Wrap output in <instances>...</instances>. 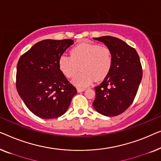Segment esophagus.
Listing matches in <instances>:
<instances>
[{
  "instance_id": "34e87169",
  "label": "esophagus",
  "mask_w": 161,
  "mask_h": 161,
  "mask_svg": "<svg viewBox=\"0 0 161 161\" xmlns=\"http://www.w3.org/2000/svg\"><path fill=\"white\" fill-rule=\"evenodd\" d=\"M77 92H83L84 90H86V88H83V87H77Z\"/></svg>"
}]
</instances>
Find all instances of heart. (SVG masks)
Returning <instances> with one entry per match:
<instances>
[{"label":"heart","instance_id":"1","mask_svg":"<svg viewBox=\"0 0 161 161\" xmlns=\"http://www.w3.org/2000/svg\"><path fill=\"white\" fill-rule=\"evenodd\" d=\"M70 53L71 56H60L58 66L67 78L73 77L80 67L81 71L72 80L78 87H85L95 80H103L112 69V52L106 46L83 42L74 47Z\"/></svg>","mask_w":161,"mask_h":161}]
</instances>
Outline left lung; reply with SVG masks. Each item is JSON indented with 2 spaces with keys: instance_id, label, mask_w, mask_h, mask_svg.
<instances>
[{
  "instance_id": "1",
  "label": "left lung",
  "mask_w": 161,
  "mask_h": 161,
  "mask_svg": "<svg viewBox=\"0 0 161 161\" xmlns=\"http://www.w3.org/2000/svg\"><path fill=\"white\" fill-rule=\"evenodd\" d=\"M110 49L112 66L100 85L95 87V109L107 117L117 116L131 105L142 78L139 56L133 47L112 36L93 38Z\"/></svg>"
}]
</instances>
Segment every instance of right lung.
I'll use <instances>...</instances> for the list:
<instances>
[{"mask_svg": "<svg viewBox=\"0 0 161 161\" xmlns=\"http://www.w3.org/2000/svg\"><path fill=\"white\" fill-rule=\"evenodd\" d=\"M71 39H46L36 43L20 57L16 86L28 109L42 119H53L66 112L76 89L58 66Z\"/></svg>", "mask_w": 161, "mask_h": 161, "instance_id": "add662e5", "label": "right lung"}]
</instances>
